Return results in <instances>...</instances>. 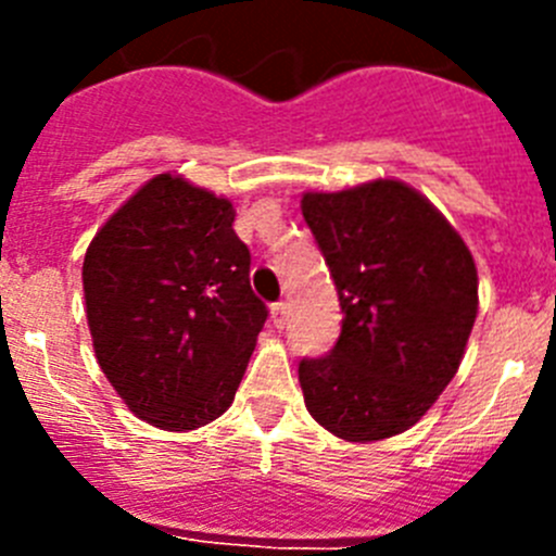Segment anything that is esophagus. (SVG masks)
Returning a JSON list of instances; mask_svg holds the SVG:
<instances>
[{
    "instance_id": "esophagus-1",
    "label": "esophagus",
    "mask_w": 556,
    "mask_h": 556,
    "mask_svg": "<svg viewBox=\"0 0 556 556\" xmlns=\"http://www.w3.org/2000/svg\"><path fill=\"white\" fill-rule=\"evenodd\" d=\"M269 314H273V326L275 328H283L289 320V303H273V308H269Z\"/></svg>"
}]
</instances>
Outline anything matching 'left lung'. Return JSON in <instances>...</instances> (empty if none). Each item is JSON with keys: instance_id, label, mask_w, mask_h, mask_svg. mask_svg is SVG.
Wrapping results in <instances>:
<instances>
[{"instance_id": "8db88e82", "label": "left lung", "mask_w": 556, "mask_h": 556, "mask_svg": "<svg viewBox=\"0 0 556 556\" xmlns=\"http://www.w3.org/2000/svg\"><path fill=\"white\" fill-rule=\"evenodd\" d=\"M301 208L345 314L331 353L298 367L308 415L348 443L401 434L459 370L479 312L473 255L401 180L306 191Z\"/></svg>"}]
</instances>
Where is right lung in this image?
Instances as JSON below:
<instances>
[{
    "instance_id": "obj_1",
    "label": "right lung",
    "mask_w": 556,
    "mask_h": 556,
    "mask_svg": "<svg viewBox=\"0 0 556 556\" xmlns=\"http://www.w3.org/2000/svg\"><path fill=\"white\" fill-rule=\"evenodd\" d=\"M233 219L230 200L164 172L111 214L86 250L97 362L127 409L155 429L217 420L267 320Z\"/></svg>"
}]
</instances>
